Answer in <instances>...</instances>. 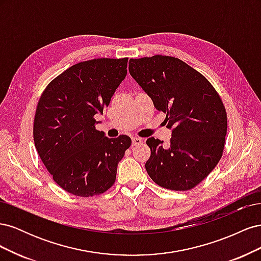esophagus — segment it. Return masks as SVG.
<instances>
[{
    "label": "esophagus",
    "instance_id": "esophagus-1",
    "mask_svg": "<svg viewBox=\"0 0 261 261\" xmlns=\"http://www.w3.org/2000/svg\"><path fill=\"white\" fill-rule=\"evenodd\" d=\"M141 141H143V139L139 138V137H133V138H132V144H133V146H137V145L141 144Z\"/></svg>",
    "mask_w": 261,
    "mask_h": 261
}]
</instances>
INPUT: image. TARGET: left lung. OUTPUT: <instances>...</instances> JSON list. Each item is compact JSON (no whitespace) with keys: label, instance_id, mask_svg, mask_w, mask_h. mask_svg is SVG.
I'll list each match as a JSON object with an SVG mask.
<instances>
[{"label":"left lung","instance_id":"1","mask_svg":"<svg viewBox=\"0 0 261 261\" xmlns=\"http://www.w3.org/2000/svg\"><path fill=\"white\" fill-rule=\"evenodd\" d=\"M129 74L167 114L172 129L170 146L150 137L146 170L155 184L172 191H188L206 178L223 153L226 112L208 80L179 59L154 55L130 59Z\"/></svg>","mask_w":261,"mask_h":261}]
</instances>
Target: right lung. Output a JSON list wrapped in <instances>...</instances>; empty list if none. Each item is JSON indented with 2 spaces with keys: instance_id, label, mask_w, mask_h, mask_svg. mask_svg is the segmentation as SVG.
<instances>
[{
  "instance_id": "1",
  "label": "right lung",
  "mask_w": 261,
  "mask_h": 261,
  "mask_svg": "<svg viewBox=\"0 0 261 261\" xmlns=\"http://www.w3.org/2000/svg\"><path fill=\"white\" fill-rule=\"evenodd\" d=\"M128 59H93L77 63L46 86L39 99L34 140L55 183L69 194H103L116 177L117 164L132 139L108 138L96 129L127 74Z\"/></svg>"
}]
</instances>
